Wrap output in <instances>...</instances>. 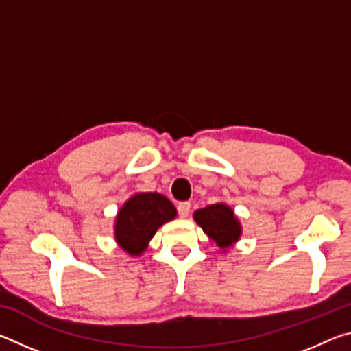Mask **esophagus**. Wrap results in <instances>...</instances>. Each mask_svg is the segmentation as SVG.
<instances>
[{
	"mask_svg": "<svg viewBox=\"0 0 351 351\" xmlns=\"http://www.w3.org/2000/svg\"><path fill=\"white\" fill-rule=\"evenodd\" d=\"M189 212H190V203H187V201L178 204V213H180L181 218H186L189 215Z\"/></svg>",
	"mask_w": 351,
	"mask_h": 351,
	"instance_id": "34e87169",
	"label": "esophagus"
}]
</instances>
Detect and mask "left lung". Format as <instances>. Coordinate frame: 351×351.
I'll return each instance as SVG.
<instances>
[{"label": "left lung", "mask_w": 351, "mask_h": 351, "mask_svg": "<svg viewBox=\"0 0 351 351\" xmlns=\"http://www.w3.org/2000/svg\"><path fill=\"white\" fill-rule=\"evenodd\" d=\"M193 219L219 252H228L240 241L243 228L234 209L226 203H215L193 212Z\"/></svg>", "instance_id": "obj_1"}]
</instances>
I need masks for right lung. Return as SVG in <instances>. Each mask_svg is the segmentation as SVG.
<instances>
[{"mask_svg": "<svg viewBox=\"0 0 351 351\" xmlns=\"http://www.w3.org/2000/svg\"><path fill=\"white\" fill-rule=\"evenodd\" d=\"M178 215L169 198L158 192H136L116 213L114 240L132 257L147 251L156 230Z\"/></svg>", "mask_w": 351, "mask_h": 351, "instance_id": "1", "label": "right lung"}]
</instances>
